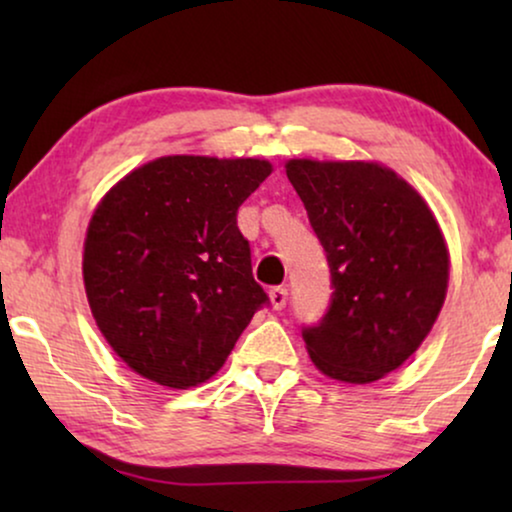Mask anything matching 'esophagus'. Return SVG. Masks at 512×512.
<instances>
[{
  "mask_svg": "<svg viewBox=\"0 0 512 512\" xmlns=\"http://www.w3.org/2000/svg\"><path fill=\"white\" fill-rule=\"evenodd\" d=\"M270 303L275 310H284L286 303H289V289H286V286H275V289H270Z\"/></svg>",
  "mask_w": 512,
  "mask_h": 512,
  "instance_id": "1",
  "label": "esophagus"
}]
</instances>
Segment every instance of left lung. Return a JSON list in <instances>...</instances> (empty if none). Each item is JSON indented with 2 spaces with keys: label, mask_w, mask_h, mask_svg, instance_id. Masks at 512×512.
I'll return each mask as SVG.
<instances>
[{
  "label": "left lung",
  "mask_w": 512,
  "mask_h": 512,
  "mask_svg": "<svg viewBox=\"0 0 512 512\" xmlns=\"http://www.w3.org/2000/svg\"><path fill=\"white\" fill-rule=\"evenodd\" d=\"M286 177L331 268V300L303 326L314 366L366 384L417 352L443 307L450 261L431 209L375 163L289 160Z\"/></svg>",
  "instance_id": "left-lung-1"
}]
</instances>
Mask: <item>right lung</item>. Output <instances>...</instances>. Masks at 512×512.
Instances as JSON below:
<instances>
[{
  "instance_id": "obj_1",
  "label": "right lung",
  "mask_w": 512,
  "mask_h": 512,
  "mask_svg": "<svg viewBox=\"0 0 512 512\" xmlns=\"http://www.w3.org/2000/svg\"><path fill=\"white\" fill-rule=\"evenodd\" d=\"M270 172L256 158L167 156L130 172L95 209L83 247L90 310L146 380H209L270 305L237 228V209Z\"/></svg>"
}]
</instances>
